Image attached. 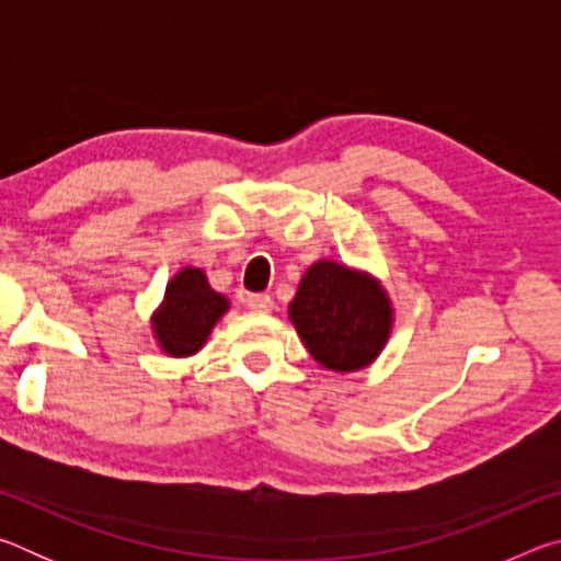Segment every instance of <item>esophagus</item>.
<instances>
[{"label": "esophagus", "instance_id": "1", "mask_svg": "<svg viewBox=\"0 0 561 561\" xmlns=\"http://www.w3.org/2000/svg\"><path fill=\"white\" fill-rule=\"evenodd\" d=\"M247 307L252 311H260V314H267V311H272L274 301L270 294H250V297H247Z\"/></svg>", "mask_w": 561, "mask_h": 561}]
</instances>
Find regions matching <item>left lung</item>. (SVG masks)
<instances>
[{"label": "left lung", "mask_w": 561, "mask_h": 561, "mask_svg": "<svg viewBox=\"0 0 561 561\" xmlns=\"http://www.w3.org/2000/svg\"><path fill=\"white\" fill-rule=\"evenodd\" d=\"M289 319L321 366L348 374L381 354L393 311L376 279L324 260L304 274Z\"/></svg>", "instance_id": "1"}]
</instances>
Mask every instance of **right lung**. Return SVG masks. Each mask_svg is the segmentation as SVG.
Listing matches in <instances>:
<instances>
[{
  "instance_id": "1",
  "label": "right lung",
  "mask_w": 561,
  "mask_h": 561,
  "mask_svg": "<svg viewBox=\"0 0 561 561\" xmlns=\"http://www.w3.org/2000/svg\"><path fill=\"white\" fill-rule=\"evenodd\" d=\"M227 307L230 304L207 284L201 270L185 267L178 272L168 284L165 301L153 321L160 348L170 356H190L201 351Z\"/></svg>"
}]
</instances>
